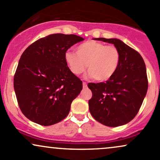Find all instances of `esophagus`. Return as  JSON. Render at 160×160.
<instances>
[{
  "label": "esophagus",
  "mask_w": 160,
  "mask_h": 160,
  "mask_svg": "<svg viewBox=\"0 0 160 160\" xmlns=\"http://www.w3.org/2000/svg\"><path fill=\"white\" fill-rule=\"evenodd\" d=\"M82 86H83V88L87 87V84H86V82H82Z\"/></svg>",
  "instance_id": "obj_1"
}]
</instances>
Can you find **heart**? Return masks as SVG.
Instances as JSON below:
<instances>
[{
	"mask_svg": "<svg viewBox=\"0 0 160 160\" xmlns=\"http://www.w3.org/2000/svg\"><path fill=\"white\" fill-rule=\"evenodd\" d=\"M65 60L71 73L79 75L85 71L98 82L113 76L120 62V52L114 46H107L96 40H87L76 48V53L67 52Z\"/></svg>",
	"mask_w": 160,
	"mask_h": 160,
	"instance_id": "b5f03b06",
	"label": "heart"
}]
</instances>
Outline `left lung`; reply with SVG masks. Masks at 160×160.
Segmentation results:
<instances>
[{
  "label": "left lung",
  "mask_w": 160,
  "mask_h": 160,
  "mask_svg": "<svg viewBox=\"0 0 160 160\" xmlns=\"http://www.w3.org/2000/svg\"><path fill=\"white\" fill-rule=\"evenodd\" d=\"M96 40L112 43L120 52V62L106 82L88 84L92 92L90 113L104 126L117 127L130 122L140 109L148 88L146 66L137 51L117 38Z\"/></svg>",
  "instance_id": "1"
}]
</instances>
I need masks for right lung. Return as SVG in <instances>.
Here are the masks:
<instances>
[{
	"mask_svg": "<svg viewBox=\"0 0 160 160\" xmlns=\"http://www.w3.org/2000/svg\"><path fill=\"white\" fill-rule=\"evenodd\" d=\"M83 40L75 34H53L37 40L24 51L13 84L20 109L28 120L51 126L68 114L82 82L70 71L65 54Z\"/></svg>",
	"mask_w": 160,
	"mask_h": 160,
	"instance_id": "1",
	"label": "right lung"
}]
</instances>
